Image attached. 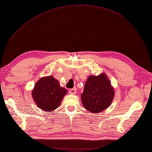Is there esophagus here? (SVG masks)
I'll list each match as a JSON object with an SVG mask.
<instances>
[{"label": "esophagus", "mask_w": 152, "mask_h": 152, "mask_svg": "<svg viewBox=\"0 0 152 152\" xmlns=\"http://www.w3.org/2000/svg\"><path fill=\"white\" fill-rule=\"evenodd\" d=\"M69 93L71 94V95H75V94L76 93V88L69 89Z\"/></svg>", "instance_id": "1"}]
</instances>
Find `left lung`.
Wrapping results in <instances>:
<instances>
[{
    "mask_svg": "<svg viewBox=\"0 0 152 152\" xmlns=\"http://www.w3.org/2000/svg\"><path fill=\"white\" fill-rule=\"evenodd\" d=\"M114 95V87L107 74L103 72L98 76L88 77L81 95V101L86 110L97 114L110 106Z\"/></svg>",
    "mask_w": 152,
    "mask_h": 152,
    "instance_id": "8db88e82",
    "label": "left lung"
}]
</instances>
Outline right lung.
I'll return each mask as SVG.
<instances>
[{
    "instance_id": "add662e5",
    "label": "right lung",
    "mask_w": 152,
    "mask_h": 152,
    "mask_svg": "<svg viewBox=\"0 0 152 152\" xmlns=\"http://www.w3.org/2000/svg\"><path fill=\"white\" fill-rule=\"evenodd\" d=\"M67 93L53 76L42 77L36 83L32 96L37 106L42 111L51 112L58 107Z\"/></svg>"
}]
</instances>
